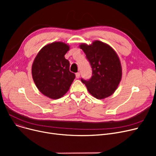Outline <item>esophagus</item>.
Here are the masks:
<instances>
[{"label": "esophagus", "mask_w": 156, "mask_h": 156, "mask_svg": "<svg viewBox=\"0 0 156 156\" xmlns=\"http://www.w3.org/2000/svg\"><path fill=\"white\" fill-rule=\"evenodd\" d=\"M75 75H76V78H80V73L79 72H78V73H76L75 74Z\"/></svg>", "instance_id": "34e87169"}]
</instances>
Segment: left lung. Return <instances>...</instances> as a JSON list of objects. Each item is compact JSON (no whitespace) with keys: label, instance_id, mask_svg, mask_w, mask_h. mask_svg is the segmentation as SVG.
Listing matches in <instances>:
<instances>
[{"label":"left lung","instance_id":"8db88e82","mask_svg":"<svg viewBox=\"0 0 156 156\" xmlns=\"http://www.w3.org/2000/svg\"><path fill=\"white\" fill-rule=\"evenodd\" d=\"M80 48L86 54L92 69L90 79L81 80L88 92L98 99L111 96L122 77L121 64L117 53L110 45L99 40L90 45L81 44Z\"/></svg>","mask_w":156,"mask_h":156}]
</instances>
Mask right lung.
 Segmentation results:
<instances>
[{
  "instance_id": "1",
  "label": "right lung",
  "mask_w": 156,
  "mask_h": 156,
  "mask_svg": "<svg viewBox=\"0 0 156 156\" xmlns=\"http://www.w3.org/2000/svg\"><path fill=\"white\" fill-rule=\"evenodd\" d=\"M69 46L62 42L45 45L38 52L31 68L32 77L38 90L57 99L67 93L75 75L69 71V62L64 55Z\"/></svg>"
}]
</instances>
